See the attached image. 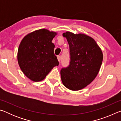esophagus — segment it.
<instances>
[{
    "label": "esophagus",
    "mask_w": 121,
    "mask_h": 121,
    "mask_svg": "<svg viewBox=\"0 0 121 121\" xmlns=\"http://www.w3.org/2000/svg\"><path fill=\"white\" fill-rule=\"evenodd\" d=\"M57 58H58V60L59 62H60V60H61V56H58V57H57Z\"/></svg>",
    "instance_id": "obj_1"
}]
</instances>
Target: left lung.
Instances as JSON below:
<instances>
[{
  "instance_id": "1",
  "label": "left lung",
  "mask_w": 121,
  "mask_h": 121,
  "mask_svg": "<svg viewBox=\"0 0 121 121\" xmlns=\"http://www.w3.org/2000/svg\"><path fill=\"white\" fill-rule=\"evenodd\" d=\"M69 45L70 65L62 68L61 81L65 87L78 91L86 87L97 76L103 60L99 45L91 37L67 31L62 34Z\"/></svg>"
}]
</instances>
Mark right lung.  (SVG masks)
Here are the masks:
<instances>
[{
	"label": "right lung",
	"instance_id": "1",
	"mask_svg": "<svg viewBox=\"0 0 121 121\" xmlns=\"http://www.w3.org/2000/svg\"><path fill=\"white\" fill-rule=\"evenodd\" d=\"M56 32L41 29L28 34L22 39L17 51L20 69L34 82L43 80L59 62L52 42Z\"/></svg>",
	"mask_w": 121,
	"mask_h": 121
}]
</instances>
